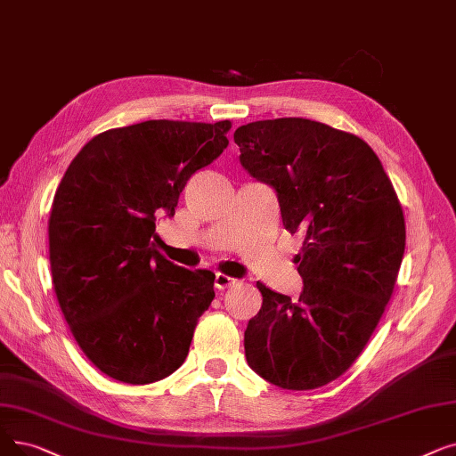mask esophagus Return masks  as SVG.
<instances>
[{
	"mask_svg": "<svg viewBox=\"0 0 456 456\" xmlns=\"http://www.w3.org/2000/svg\"><path fill=\"white\" fill-rule=\"evenodd\" d=\"M236 283H239V281H236L234 277H229V275L220 273V272H217V273H216V277H214V287H216L217 290L229 289V287H232V285H236Z\"/></svg>",
	"mask_w": 456,
	"mask_h": 456,
	"instance_id": "esophagus-1",
	"label": "esophagus"
}]
</instances>
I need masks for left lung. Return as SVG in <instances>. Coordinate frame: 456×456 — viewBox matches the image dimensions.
Wrapping results in <instances>:
<instances>
[{"label": "left lung", "instance_id": "left-lung-1", "mask_svg": "<svg viewBox=\"0 0 456 456\" xmlns=\"http://www.w3.org/2000/svg\"><path fill=\"white\" fill-rule=\"evenodd\" d=\"M234 143L242 167L275 190L285 229L304 232L300 298L256 283L248 365L283 389L326 386L358 360L393 294L406 246L399 197L363 140L311 118L255 121Z\"/></svg>", "mask_w": 456, "mask_h": 456}]
</instances>
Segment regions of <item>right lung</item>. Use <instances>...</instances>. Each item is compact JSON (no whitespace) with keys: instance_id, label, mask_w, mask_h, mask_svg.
<instances>
[{"instance_id":"right-lung-1","label":"right lung","mask_w":456,"mask_h":456,"mask_svg":"<svg viewBox=\"0 0 456 456\" xmlns=\"http://www.w3.org/2000/svg\"><path fill=\"white\" fill-rule=\"evenodd\" d=\"M231 121H145L94 135L76 154L48 220L59 307L89 362L143 386L179 369L214 273L176 266L154 248L190 176L229 145Z\"/></svg>"}]
</instances>
